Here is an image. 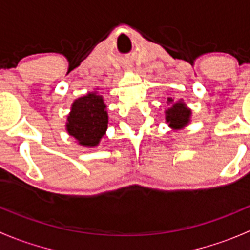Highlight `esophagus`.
<instances>
[{
    "instance_id": "esophagus-1",
    "label": "esophagus",
    "mask_w": 250,
    "mask_h": 250,
    "mask_svg": "<svg viewBox=\"0 0 250 250\" xmlns=\"http://www.w3.org/2000/svg\"><path fill=\"white\" fill-rule=\"evenodd\" d=\"M127 69H130V67H127Z\"/></svg>"
}]
</instances>
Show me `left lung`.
I'll list each match as a JSON object with an SVG mask.
<instances>
[{"label": "left lung", "instance_id": "obj_1", "mask_svg": "<svg viewBox=\"0 0 250 250\" xmlns=\"http://www.w3.org/2000/svg\"><path fill=\"white\" fill-rule=\"evenodd\" d=\"M167 104L170 105L166 113V122L173 130H183L191 122L192 111L185 104L183 99L174 102L173 98H167Z\"/></svg>", "mask_w": 250, "mask_h": 250}]
</instances>
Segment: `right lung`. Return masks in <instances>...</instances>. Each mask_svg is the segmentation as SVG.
Segmentation results:
<instances>
[{
	"label": "right lung",
	"instance_id": "obj_1",
	"mask_svg": "<svg viewBox=\"0 0 250 250\" xmlns=\"http://www.w3.org/2000/svg\"><path fill=\"white\" fill-rule=\"evenodd\" d=\"M109 116L104 98L94 92L77 98L67 115L66 132L78 145L83 147H97L107 129Z\"/></svg>",
	"mask_w": 250,
	"mask_h": 250
}]
</instances>
